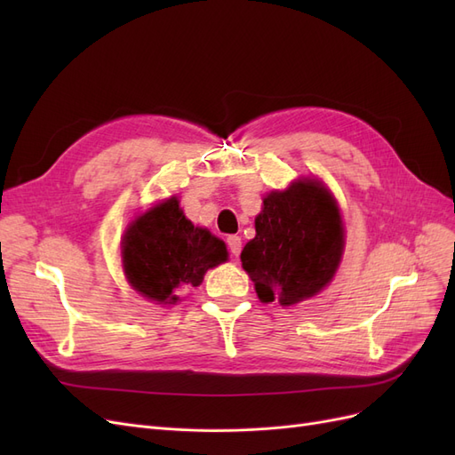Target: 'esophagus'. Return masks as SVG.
<instances>
[{"label":"esophagus","mask_w":455,"mask_h":455,"mask_svg":"<svg viewBox=\"0 0 455 455\" xmlns=\"http://www.w3.org/2000/svg\"><path fill=\"white\" fill-rule=\"evenodd\" d=\"M228 246L233 256H239L241 254V237L239 235H229L228 237Z\"/></svg>","instance_id":"esophagus-1"}]
</instances>
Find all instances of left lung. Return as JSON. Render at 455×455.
Returning a JSON list of instances; mask_svg holds the SVG:
<instances>
[{
	"label": "left lung",
	"instance_id": "obj_1",
	"mask_svg": "<svg viewBox=\"0 0 455 455\" xmlns=\"http://www.w3.org/2000/svg\"><path fill=\"white\" fill-rule=\"evenodd\" d=\"M256 237L241 252L259 301L288 307L332 281L346 246L338 203L321 180L299 178L264 197Z\"/></svg>",
	"mask_w": 455,
	"mask_h": 455
}]
</instances>
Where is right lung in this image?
I'll return each instance as SVG.
<instances>
[{"label":"right lung","mask_w":455,"mask_h":455,"mask_svg":"<svg viewBox=\"0 0 455 455\" xmlns=\"http://www.w3.org/2000/svg\"><path fill=\"white\" fill-rule=\"evenodd\" d=\"M226 259V243L209 229L191 224L176 197L134 218L121 241L123 271L129 284L163 306L180 301L188 288L199 286L204 273Z\"/></svg>","instance_id":"add662e5"}]
</instances>
